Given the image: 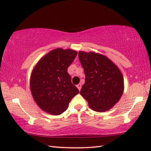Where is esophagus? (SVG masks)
<instances>
[{"instance_id": "esophagus-1", "label": "esophagus", "mask_w": 151, "mask_h": 151, "mask_svg": "<svg viewBox=\"0 0 151 151\" xmlns=\"http://www.w3.org/2000/svg\"><path fill=\"white\" fill-rule=\"evenodd\" d=\"M77 88H78V90L80 91V89H81V88H82V84H78L77 85Z\"/></svg>"}]
</instances>
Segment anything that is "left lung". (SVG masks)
<instances>
[{
    "instance_id": "obj_1",
    "label": "left lung",
    "mask_w": 151,
    "mask_h": 151,
    "mask_svg": "<svg viewBox=\"0 0 151 151\" xmlns=\"http://www.w3.org/2000/svg\"><path fill=\"white\" fill-rule=\"evenodd\" d=\"M79 60L85 74L80 94L92 110L111 109L124 91V78L119 68L106 56L94 52L79 51Z\"/></svg>"
}]
</instances>
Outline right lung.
<instances>
[{
	"label": "right lung",
	"mask_w": 151,
	"mask_h": 151,
	"mask_svg": "<svg viewBox=\"0 0 151 151\" xmlns=\"http://www.w3.org/2000/svg\"><path fill=\"white\" fill-rule=\"evenodd\" d=\"M77 54V51L71 49H53L42 57L33 69L31 91L35 102L45 112L62 114L79 93L67 72Z\"/></svg>",
	"instance_id": "1"
}]
</instances>
